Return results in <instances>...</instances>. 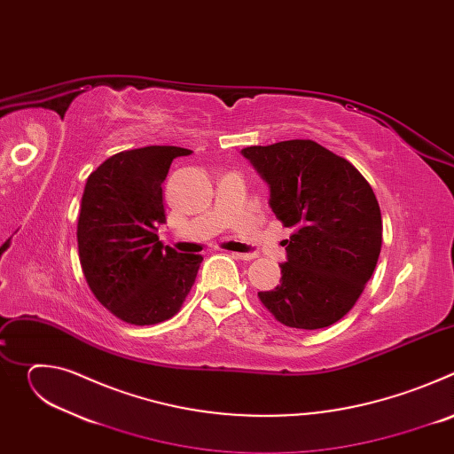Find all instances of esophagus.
<instances>
[{
	"mask_svg": "<svg viewBox=\"0 0 454 454\" xmlns=\"http://www.w3.org/2000/svg\"><path fill=\"white\" fill-rule=\"evenodd\" d=\"M235 258H240V261H251V258H254L253 253H231Z\"/></svg>",
	"mask_w": 454,
	"mask_h": 454,
	"instance_id": "esophagus-1",
	"label": "esophagus"
}]
</instances>
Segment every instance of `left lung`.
<instances>
[{
    "mask_svg": "<svg viewBox=\"0 0 454 454\" xmlns=\"http://www.w3.org/2000/svg\"><path fill=\"white\" fill-rule=\"evenodd\" d=\"M240 153L268 183L273 214L294 228L284 242L280 286L258 298L287 327L333 325L354 307L377 266L382 221L372 186L352 163L312 140Z\"/></svg>",
    "mask_w": 454,
    "mask_h": 454,
    "instance_id": "1",
    "label": "left lung"
}]
</instances>
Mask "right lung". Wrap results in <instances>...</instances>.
I'll list each match as a JSON object with an SVG mask.
<instances>
[{
	"label": "right lung",
	"mask_w": 454,
	"mask_h": 454,
	"mask_svg": "<svg viewBox=\"0 0 454 454\" xmlns=\"http://www.w3.org/2000/svg\"><path fill=\"white\" fill-rule=\"evenodd\" d=\"M192 151L151 145L107 158L90 174L77 224L79 256L97 300L131 325L172 317L196 282L201 254L177 253L158 239L167 221L163 181Z\"/></svg>",
	"instance_id": "add662e5"
}]
</instances>
